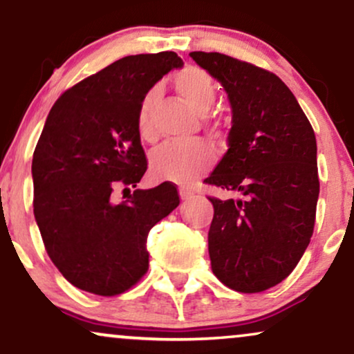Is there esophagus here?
Segmentation results:
<instances>
[{
	"mask_svg": "<svg viewBox=\"0 0 354 354\" xmlns=\"http://www.w3.org/2000/svg\"><path fill=\"white\" fill-rule=\"evenodd\" d=\"M194 196V193L191 189H188V188H180V198L183 201H188V200H191V198Z\"/></svg>",
	"mask_w": 354,
	"mask_h": 354,
	"instance_id": "esophagus-1",
	"label": "esophagus"
}]
</instances>
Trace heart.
<instances>
[{"label":"heart","instance_id":"obj_1","mask_svg":"<svg viewBox=\"0 0 354 354\" xmlns=\"http://www.w3.org/2000/svg\"><path fill=\"white\" fill-rule=\"evenodd\" d=\"M178 95L200 115H206L216 101V86L209 73L198 66H188L174 78ZM158 91L149 89L141 100L138 109V133L146 141H151L154 135L153 108ZM214 163V153L206 143H168L158 148L151 154L149 169L154 180L171 181L178 185H189L203 173L208 171Z\"/></svg>","mask_w":354,"mask_h":354}]
</instances>
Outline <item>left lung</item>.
Listing matches in <instances>:
<instances>
[{"label": "left lung", "mask_w": 354, "mask_h": 354, "mask_svg": "<svg viewBox=\"0 0 354 354\" xmlns=\"http://www.w3.org/2000/svg\"><path fill=\"white\" fill-rule=\"evenodd\" d=\"M189 56L228 93V151L206 185L245 200L208 196L211 270L239 293H261L291 274L310 245L319 194L316 138L290 88L274 73L221 53Z\"/></svg>", "instance_id": "8db88e82"}]
</instances>
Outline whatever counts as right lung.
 <instances>
[{
	"mask_svg": "<svg viewBox=\"0 0 354 354\" xmlns=\"http://www.w3.org/2000/svg\"><path fill=\"white\" fill-rule=\"evenodd\" d=\"M181 66L174 51L124 56L66 89L46 118L31 165L33 211L48 256L80 290L116 296L135 286L148 271L149 230L180 205L169 181L129 186L148 168L141 100ZM118 189L127 193L121 203Z\"/></svg>",
	"mask_w": 354,
	"mask_h": 354,
	"instance_id": "add662e5",
	"label": "right lung"
}]
</instances>
